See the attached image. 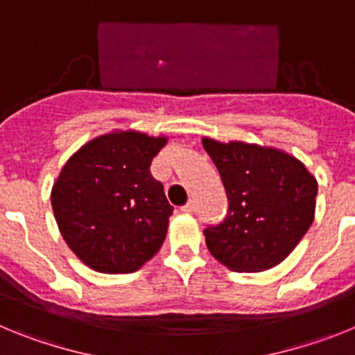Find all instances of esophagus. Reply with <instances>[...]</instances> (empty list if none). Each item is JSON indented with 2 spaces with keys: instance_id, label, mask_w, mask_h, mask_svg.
Returning a JSON list of instances; mask_svg holds the SVG:
<instances>
[{
  "instance_id": "34e87169",
  "label": "esophagus",
  "mask_w": 355,
  "mask_h": 355,
  "mask_svg": "<svg viewBox=\"0 0 355 355\" xmlns=\"http://www.w3.org/2000/svg\"><path fill=\"white\" fill-rule=\"evenodd\" d=\"M181 211H184V213H193V211H196V205H193V200L187 202V205H184L183 208H181Z\"/></svg>"
}]
</instances>
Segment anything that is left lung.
Segmentation results:
<instances>
[{
	"label": "left lung",
	"mask_w": 355,
	"mask_h": 355,
	"mask_svg": "<svg viewBox=\"0 0 355 355\" xmlns=\"http://www.w3.org/2000/svg\"><path fill=\"white\" fill-rule=\"evenodd\" d=\"M229 200L224 222L205 229L216 261L234 272L279 265L315 220L318 183L302 162L274 147L202 139Z\"/></svg>",
	"instance_id": "1"
}]
</instances>
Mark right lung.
Wrapping results in <instances>:
<instances>
[{
	"label": "right lung",
	"mask_w": 355,
	"mask_h": 355,
	"mask_svg": "<svg viewBox=\"0 0 355 355\" xmlns=\"http://www.w3.org/2000/svg\"><path fill=\"white\" fill-rule=\"evenodd\" d=\"M167 137L135 130L90 140L62 168L51 190L69 249L92 270L131 274L159 250L172 206L150 162Z\"/></svg>",
	"instance_id": "1"
}]
</instances>
